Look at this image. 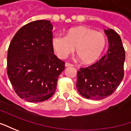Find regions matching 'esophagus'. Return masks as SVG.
I'll use <instances>...</instances> for the list:
<instances>
[{"mask_svg":"<svg viewBox=\"0 0 131 131\" xmlns=\"http://www.w3.org/2000/svg\"><path fill=\"white\" fill-rule=\"evenodd\" d=\"M65 67H73V64H70L69 62H66Z\"/></svg>","mask_w":131,"mask_h":131,"instance_id":"obj_1","label":"esophagus"}]
</instances>
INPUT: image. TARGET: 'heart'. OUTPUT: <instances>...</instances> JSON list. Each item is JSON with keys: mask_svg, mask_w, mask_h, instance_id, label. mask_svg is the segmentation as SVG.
<instances>
[{"mask_svg": "<svg viewBox=\"0 0 131 131\" xmlns=\"http://www.w3.org/2000/svg\"><path fill=\"white\" fill-rule=\"evenodd\" d=\"M52 47L57 56L64 59L74 51L81 61L90 64L100 58L106 45L104 35L87 27L70 29L65 36L56 35L52 38Z\"/></svg>", "mask_w": 131, "mask_h": 131, "instance_id": "1", "label": "heart"}]
</instances>
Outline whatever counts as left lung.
<instances>
[{"mask_svg":"<svg viewBox=\"0 0 131 131\" xmlns=\"http://www.w3.org/2000/svg\"><path fill=\"white\" fill-rule=\"evenodd\" d=\"M109 50L96 63L78 71L76 86L80 95L101 100L112 94L124 77L125 52L119 35L113 29L104 30Z\"/></svg>","mask_w":131,"mask_h":131,"instance_id":"obj_1","label":"left lung"}]
</instances>
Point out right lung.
<instances>
[{"instance_id":"1","label":"right lung","mask_w":131,"mask_h":131,"mask_svg":"<svg viewBox=\"0 0 131 131\" xmlns=\"http://www.w3.org/2000/svg\"><path fill=\"white\" fill-rule=\"evenodd\" d=\"M51 21L29 22L18 30L10 43L7 74L21 99L41 102L50 99L57 89L64 62L53 53Z\"/></svg>"}]
</instances>
